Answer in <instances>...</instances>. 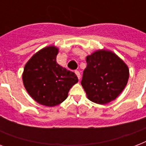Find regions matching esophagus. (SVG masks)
Wrapping results in <instances>:
<instances>
[{
	"instance_id": "obj_1",
	"label": "esophagus",
	"mask_w": 146,
	"mask_h": 146,
	"mask_svg": "<svg viewBox=\"0 0 146 146\" xmlns=\"http://www.w3.org/2000/svg\"><path fill=\"white\" fill-rule=\"evenodd\" d=\"M75 73H76V75L77 76V77L79 80H80V78H81V75H80V73L79 72V71H75Z\"/></svg>"
}]
</instances>
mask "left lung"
<instances>
[{
	"label": "left lung",
	"instance_id": "left-lung-1",
	"mask_svg": "<svg viewBox=\"0 0 146 146\" xmlns=\"http://www.w3.org/2000/svg\"><path fill=\"white\" fill-rule=\"evenodd\" d=\"M87 66L81 82L87 98L105 104L118 97L129 80V68L113 51L98 50L86 57Z\"/></svg>",
	"mask_w": 146,
	"mask_h": 146
}]
</instances>
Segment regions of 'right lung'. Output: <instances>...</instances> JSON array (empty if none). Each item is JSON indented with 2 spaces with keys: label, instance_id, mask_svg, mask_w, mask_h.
I'll return each instance as SVG.
<instances>
[{
  "label": "right lung",
  "instance_id": "right-lung-1",
  "mask_svg": "<svg viewBox=\"0 0 146 146\" xmlns=\"http://www.w3.org/2000/svg\"><path fill=\"white\" fill-rule=\"evenodd\" d=\"M58 51L54 45L41 49L29 60L23 73V82L29 95L44 106L62 103L71 87L78 82L75 73L57 63Z\"/></svg>",
  "mask_w": 146,
  "mask_h": 146
}]
</instances>
